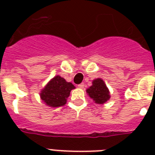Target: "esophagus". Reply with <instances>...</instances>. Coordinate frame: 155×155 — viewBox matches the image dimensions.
<instances>
[{
  "label": "esophagus",
  "mask_w": 155,
  "mask_h": 155,
  "mask_svg": "<svg viewBox=\"0 0 155 155\" xmlns=\"http://www.w3.org/2000/svg\"><path fill=\"white\" fill-rule=\"evenodd\" d=\"M78 87H79V88H84V83L80 84L78 85Z\"/></svg>",
  "instance_id": "esophagus-1"
}]
</instances>
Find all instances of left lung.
I'll use <instances>...</instances> for the list:
<instances>
[{
  "label": "left lung",
  "mask_w": 155,
  "mask_h": 155,
  "mask_svg": "<svg viewBox=\"0 0 155 155\" xmlns=\"http://www.w3.org/2000/svg\"><path fill=\"white\" fill-rule=\"evenodd\" d=\"M92 85L87 88L86 92L95 103L103 104L110 99V92L101 78H97L92 81Z\"/></svg>",
  "instance_id": "1"
}]
</instances>
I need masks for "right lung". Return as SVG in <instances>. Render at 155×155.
I'll list each match as a JSON object with an SVG mask.
<instances>
[{"label": "right lung", "instance_id": "1", "mask_svg": "<svg viewBox=\"0 0 155 155\" xmlns=\"http://www.w3.org/2000/svg\"><path fill=\"white\" fill-rule=\"evenodd\" d=\"M75 87L60 75H56L42 89L40 97L45 104L51 108L63 106L70 96V92Z\"/></svg>", "mask_w": 155, "mask_h": 155}]
</instances>
